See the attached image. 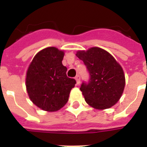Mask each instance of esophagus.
<instances>
[{
	"instance_id": "1",
	"label": "esophagus",
	"mask_w": 147,
	"mask_h": 147,
	"mask_svg": "<svg viewBox=\"0 0 147 147\" xmlns=\"http://www.w3.org/2000/svg\"><path fill=\"white\" fill-rule=\"evenodd\" d=\"M75 80H76V84H77V85H79V84L80 83V76H79V75H77V76L75 77Z\"/></svg>"
}]
</instances>
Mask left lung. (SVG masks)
<instances>
[{"instance_id":"8db88e82","label":"left lung","mask_w":147,"mask_h":147,"mask_svg":"<svg viewBox=\"0 0 147 147\" xmlns=\"http://www.w3.org/2000/svg\"><path fill=\"white\" fill-rule=\"evenodd\" d=\"M76 56L87 66L90 79L80 90L85 102L97 110H105L119 101L125 87L123 68L107 51L98 47L76 51Z\"/></svg>"}]
</instances>
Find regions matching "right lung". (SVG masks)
<instances>
[{
    "mask_svg": "<svg viewBox=\"0 0 147 147\" xmlns=\"http://www.w3.org/2000/svg\"><path fill=\"white\" fill-rule=\"evenodd\" d=\"M64 51L48 47L40 51L30 62L26 76L28 97L37 107L48 112L60 110L68 101L76 81L66 75L62 65Z\"/></svg>",
    "mask_w": 147,
    "mask_h": 147,
    "instance_id": "1",
    "label": "right lung"
}]
</instances>
